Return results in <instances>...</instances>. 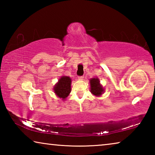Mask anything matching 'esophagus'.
Segmentation results:
<instances>
[{"mask_svg":"<svg viewBox=\"0 0 155 155\" xmlns=\"http://www.w3.org/2000/svg\"><path fill=\"white\" fill-rule=\"evenodd\" d=\"M83 78H84V76H80V77H78V79H79V80H83Z\"/></svg>","mask_w":155,"mask_h":155,"instance_id":"34e87169","label":"esophagus"}]
</instances>
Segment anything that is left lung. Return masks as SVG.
I'll use <instances>...</instances> for the list:
<instances>
[{"label":"left lung","instance_id":"1","mask_svg":"<svg viewBox=\"0 0 155 155\" xmlns=\"http://www.w3.org/2000/svg\"><path fill=\"white\" fill-rule=\"evenodd\" d=\"M90 91L91 93L96 96H100L104 92L103 86L100 83L99 78H93L90 80Z\"/></svg>","mask_w":155,"mask_h":155}]
</instances>
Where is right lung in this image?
Masks as SVG:
<instances>
[{"mask_svg": "<svg viewBox=\"0 0 155 155\" xmlns=\"http://www.w3.org/2000/svg\"><path fill=\"white\" fill-rule=\"evenodd\" d=\"M71 78L66 76H63L54 86L53 90L56 95L62 100L67 98L71 91Z\"/></svg>", "mask_w": 155, "mask_h": 155, "instance_id": "obj_1", "label": "right lung"}]
</instances>
